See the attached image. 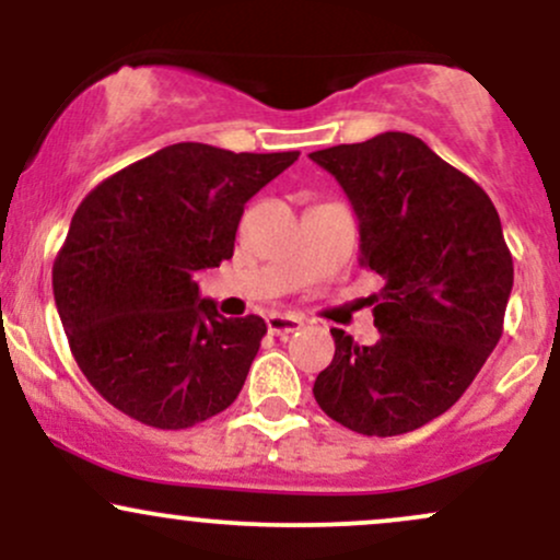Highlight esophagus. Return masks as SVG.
<instances>
[{"label":"esophagus","mask_w":560,"mask_h":560,"mask_svg":"<svg viewBox=\"0 0 560 560\" xmlns=\"http://www.w3.org/2000/svg\"><path fill=\"white\" fill-rule=\"evenodd\" d=\"M268 331L276 334V337H287V334H294L302 329V320L298 316H284V313H271L266 318Z\"/></svg>","instance_id":"esophagus-1"}]
</instances>
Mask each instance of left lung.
<instances>
[{
  "instance_id": "8db88e82",
  "label": "left lung",
  "mask_w": 560,
  "mask_h": 560,
  "mask_svg": "<svg viewBox=\"0 0 560 560\" xmlns=\"http://www.w3.org/2000/svg\"><path fill=\"white\" fill-rule=\"evenodd\" d=\"M342 186L361 231L378 342L331 329L313 384L329 419L358 434L413 432L458 402L503 334L513 258L492 199L413 133L311 152Z\"/></svg>"
}]
</instances>
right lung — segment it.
<instances>
[{
	"instance_id": "obj_1",
	"label": "right lung",
	"mask_w": 560,
	"mask_h": 560,
	"mask_svg": "<svg viewBox=\"0 0 560 560\" xmlns=\"http://www.w3.org/2000/svg\"><path fill=\"white\" fill-rule=\"evenodd\" d=\"M298 158L182 141L89 191L52 289L75 363L107 402L186 429L236 400L266 320L223 318L195 276L234 255L244 202Z\"/></svg>"
}]
</instances>
